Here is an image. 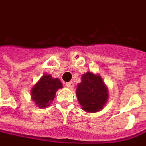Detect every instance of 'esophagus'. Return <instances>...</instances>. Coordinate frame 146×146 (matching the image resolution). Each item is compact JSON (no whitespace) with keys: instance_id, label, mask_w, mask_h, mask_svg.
<instances>
[{"instance_id":"esophagus-1","label":"esophagus","mask_w":146,"mask_h":146,"mask_svg":"<svg viewBox=\"0 0 146 146\" xmlns=\"http://www.w3.org/2000/svg\"><path fill=\"white\" fill-rule=\"evenodd\" d=\"M66 86L68 87V88L69 89H72L73 87V82H67L66 84Z\"/></svg>"}]
</instances>
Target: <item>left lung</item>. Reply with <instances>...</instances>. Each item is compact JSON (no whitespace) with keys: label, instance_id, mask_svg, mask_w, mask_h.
<instances>
[{"label":"left lung","instance_id":"left-lung-1","mask_svg":"<svg viewBox=\"0 0 146 146\" xmlns=\"http://www.w3.org/2000/svg\"><path fill=\"white\" fill-rule=\"evenodd\" d=\"M78 103L89 113L101 111L108 102V89L98 73L88 71L82 75L76 89Z\"/></svg>","mask_w":146,"mask_h":146}]
</instances>
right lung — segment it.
Listing matches in <instances>:
<instances>
[{"label": "right lung", "instance_id": "1", "mask_svg": "<svg viewBox=\"0 0 146 146\" xmlns=\"http://www.w3.org/2000/svg\"><path fill=\"white\" fill-rule=\"evenodd\" d=\"M62 87L59 78H53L51 74H43L31 88V99L39 108H47L52 103L56 91Z\"/></svg>", "mask_w": 146, "mask_h": 146}]
</instances>
